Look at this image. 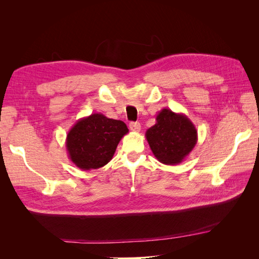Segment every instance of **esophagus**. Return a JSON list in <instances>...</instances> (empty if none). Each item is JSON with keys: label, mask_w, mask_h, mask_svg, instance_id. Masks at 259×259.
I'll return each instance as SVG.
<instances>
[{"label": "esophagus", "mask_w": 259, "mask_h": 259, "mask_svg": "<svg viewBox=\"0 0 259 259\" xmlns=\"http://www.w3.org/2000/svg\"><path fill=\"white\" fill-rule=\"evenodd\" d=\"M130 128L133 132H139L142 126H140V123L139 122H131L130 123Z\"/></svg>", "instance_id": "obj_1"}]
</instances>
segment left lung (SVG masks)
Segmentation results:
<instances>
[{"label":"left lung","instance_id":"8db88e82","mask_svg":"<svg viewBox=\"0 0 259 259\" xmlns=\"http://www.w3.org/2000/svg\"><path fill=\"white\" fill-rule=\"evenodd\" d=\"M156 123L146 132L147 142L158 161L176 165L185 160L198 142V131L183 113L162 109Z\"/></svg>","mask_w":259,"mask_h":259}]
</instances>
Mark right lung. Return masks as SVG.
I'll return each instance as SVG.
<instances>
[{"label":"right lung","instance_id":"add662e5","mask_svg":"<svg viewBox=\"0 0 259 259\" xmlns=\"http://www.w3.org/2000/svg\"><path fill=\"white\" fill-rule=\"evenodd\" d=\"M128 128L123 121L93 113L77 121L69 131L66 147L69 159L83 170L105 166Z\"/></svg>","mask_w":259,"mask_h":259}]
</instances>
